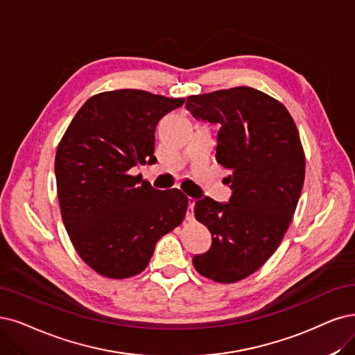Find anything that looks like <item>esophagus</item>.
I'll return each instance as SVG.
<instances>
[{
	"label": "esophagus",
	"mask_w": 355,
	"mask_h": 355,
	"mask_svg": "<svg viewBox=\"0 0 355 355\" xmlns=\"http://www.w3.org/2000/svg\"><path fill=\"white\" fill-rule=\"evenodd\" d=\"M194 203H196V199L193 198H189V207H187V214H186V219L187 220H193V215H194Z\"/></svg>",
	"instance_id": "34e87169"
}]
</instances>
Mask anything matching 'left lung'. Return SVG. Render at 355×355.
<instances>
[{"label": "left lung", "instance_id": "1", "mask_svg": "<svg viewBox=\"0 0 355 355\" xmlns=\"http://www.w3.org/2000/svg\"><path fill=\"white\" fill-rule=\"evenodd\" d=\"M194 118L218 125L216 161L230 171L228 203L199 196L196 219L212 245L193 257L203 277L232 284L265 265L291 224L304 184L306 157L281 102L239 86L187 98Z\"/></svg>", "mask_w": 355, "mask_h": 355}]
</instances>
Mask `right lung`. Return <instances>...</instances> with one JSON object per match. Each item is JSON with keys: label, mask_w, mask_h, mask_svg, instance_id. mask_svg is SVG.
<instances>
[{"label": "right lung", "mask_w": 355, "mask_h": 355, "mask_svg": "<svg viewBox=\"0 0 355 355\" xmlns=\"http://www.w3.org/2000/svg\"><path fill=\"white\" fill-rule=\"evenodd\" d=\"M182 103L137 89L102 92L83 103L58 144L62 222L78 256L102 277L139 275L156 243L186 216L184 193L156 190L130 173L156 162V124Z\"/></svg>", "instance_id": "obj_1"}]
</instances>
